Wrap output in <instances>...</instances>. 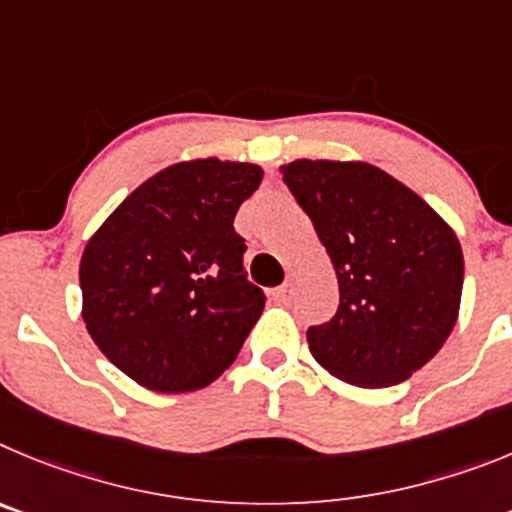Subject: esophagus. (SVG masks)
<instances>
[{
    "label": "esophagus",
    "mask_w": 512,
    "mask_h": 512,
    "mask_svg": "<svg viewBox=\"0 0 512 512\" xmlns=\"http://www.w3.org/2000/svg\"><path fill=\"white\" fill-rule=\"evenodd\" d=\"M273 296H275V301L288 303L290 298H293V283H283V285H280V288H275Z\"/></svg>",
    "instance_id": "34e87169"
}]
</instances>
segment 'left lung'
I'll return each mask as SVG.
<instances>
[{
    "label": "left lung",
    "mask_w": 512,
    "mask_h": 512,
    "mask_svg": "<svg viewBox=\"0 0 512 512\" xmlns=\"http://www.w3.org/2000/svg\"><path fill=\"white\" fill-rule=\"evenodd\" d=\"M280 170L339 280V308L306 331L308 349L349 385H398L457 324V234L418 193L370 163L296 160Z\"/></svg>",
    "instance_id": "left-lung-1"
}]
</instances>
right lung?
Listing matches in <instances>:
<instances>
[{
  "mask_svg": "<svg viewBox=\"0 0 512 512\" xmlns=\"http://www.w3.org/2000/svg\"><path fill=\"white\" fill-rule=\"evenodd\" d=\"M262 168L191 160L119 204L81 257L84 321L96 347L142 388L191 393L222 375L265 308L234 232Z\"/></svg>",
  "mask_w": 512,
  "mask_h": 512,
  "instance_id": "add662e5",
  "label": "right lung"
}]
</instances>
